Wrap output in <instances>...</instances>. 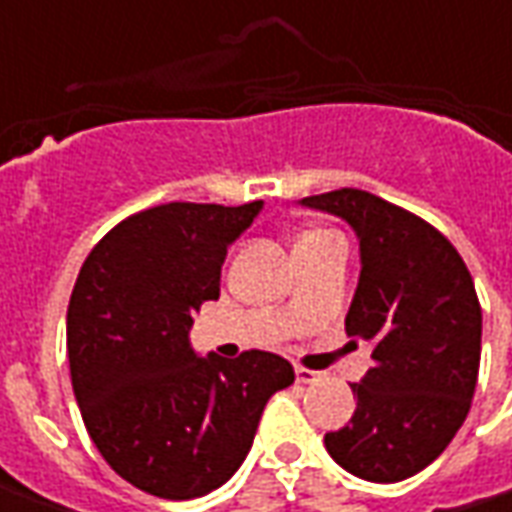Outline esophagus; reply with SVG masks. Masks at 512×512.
Here are the masks:
<instances>
[{
    "label": "esophagus",
    "mask_w": 512,
    "mask_h": 512,
    "mask_svg": "<svg viewBox=\"0 0 512 512\" xmlns=\"http://www.w3.org/2000/svg\"><path fill=\"white\" fill-rule=\"evenodd\" d=\"M296 381H299V384H318V381H321V373L307 370V367H296Z\"/></svg>",
    "instance_id": "esophagus-1"
}]
</instances>
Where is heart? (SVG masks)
<instances>
[{
  "label": "heart",
  "instance_id": "b5f03b06",
  "mask_svg": "<svg viewBox=\"0 0 512 512\" xmlns=\"http://www.w3.org/2000/svg\"><path fill=\"white\" fill-rule=\"evenodd\" d=\"M315 235H323V233H307V235H301L299 241H304V238H315Z\"/></svg>",
  "mask_w": 512,
  "mask_h": 512
}]
</instances>
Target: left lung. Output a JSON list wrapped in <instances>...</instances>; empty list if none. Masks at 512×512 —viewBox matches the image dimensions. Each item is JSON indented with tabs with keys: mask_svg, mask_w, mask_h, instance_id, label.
Instances as JSON below:
<instances>
[{
	"mask_svg": "<svg viewBox=\"0 0 512 512\" xmlns=\"http://www.w3.org/2000/svg\"><path fill=\"white\" fill-rule=\"evenodd\" d=\"M359 238V285L345 315L348 337L373 345V362L351 384L356 411L326 433L345 472L400 483L439 458L472 406L483 312L469 268L425 219L362 189L304 197Z\"/></svg>",
	"mask_w": 512,
	"mask_h": 512,
	"instance_id": "obj_1",
	"label": "left lung"
}]
</instances>
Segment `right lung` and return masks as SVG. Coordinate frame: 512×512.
<instances>
[{"label":"right lung","instance_id":"right-lung-1","mask_svg":"<svg viewBox=\"0 0 512 512\" xmlns=\"http://www.w3.org/2000/svg\"><path fill=\"white\" fill-rule=\"evenodd\" d=\"M263 200L238 208L167 202L112 227L84 260L68 304L76 403L104 461L139 491L197 499L224 485L255 441L288 359L200 356L189 329L219 299L227 246Z\"/></svg>","mask_w":512,"mask_h":512}]
</instances>
